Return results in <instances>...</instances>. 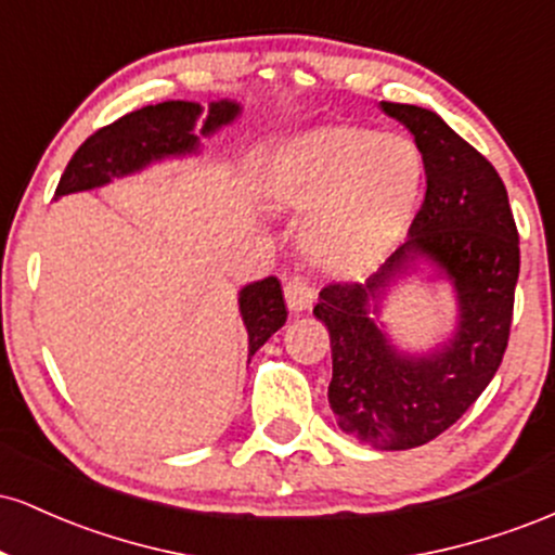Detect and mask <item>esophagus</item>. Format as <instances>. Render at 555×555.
Wrapping results in <instances>:
<instances>
[{
  "label": "esophagus",
  "mask_w": 555,
  "mask_h": 555,
  "mask_svg": "<svg viewBox=\"0 0 555 555\" xmlns=\"http://www.w3.org/2000/svg\"><path fill=\"white\" fill-rule=\"evenodd\" d=\"M284 297H286V308H289L292 313H305V310L313 308L315 289L310 286L308 279L292 276L289 282L284 284Z\"/></svg>",
  "instance_id": "obj_1"
}]
</instances>
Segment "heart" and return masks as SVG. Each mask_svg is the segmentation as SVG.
I'll list each match as a JSON object with an SVG mask.
<instances>
[{
	"mask_svg": "<svg viewBox=\"0 0 555 555\" xmlns=\"http://www.w3.org/2000/svg\"><path fill=\"white\" fill-rule=\"evenodd\" d=\"M273 203L308 214L302 245L334 273H360L404 237L425 188L415 138L365 125H323L286 140L263 180Z\"/></svg>",
	"mask_w": 555,
	"mask_h": 555,
	"instance_id": "heart-1",
	"label": "heart"
}]
</instances>
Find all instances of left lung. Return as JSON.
Masks as SVG:
<instances>
[{
    "label": "left lung",
    "instance_id": "1",
    "mask_svg": "<svg viewBox=\"0 0 555 555\" xmlns=\"http://www.w3.org/2000/svg\"><path fill=\"white\" fill-rule=\"evenodd\" d=\"M425 154V201L404 245L362 284H328L313 313L331 334L328 404L344 433L380 451L441 436L486 391L512 328L519 234L499 171L436 112L380 101ZM449 281L457 321L428 353L401 350L379 321L391 285Z\"/></svg>",
    "mask_w": 555,
    "mask_h": 555
}]
</instances>
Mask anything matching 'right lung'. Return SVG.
Instances as JSON below:
<instances>
[{
	"label": "right lung",
	"instance_id": "obj_1",
	"mask_svg": "<svg viewBox=\"0 0 555 555\" xmlns=\"http://www.w3.org/2000/svg\"><path fill=\"white\" fill-rule=\"evenodd\" d=\"M240 114L242 106L229 99L211 101L208 106H201L197 101H164L125 114L117 122L95 130L75 151L54 197L104 188L167 158L197 156L201 138H214ZM237 302L247 328V358H253L286 321L282 284L276 276L245 284Z\"/></svg>",
	"mask_w": 555,
	"mask_h": 555
}]
</instances>
